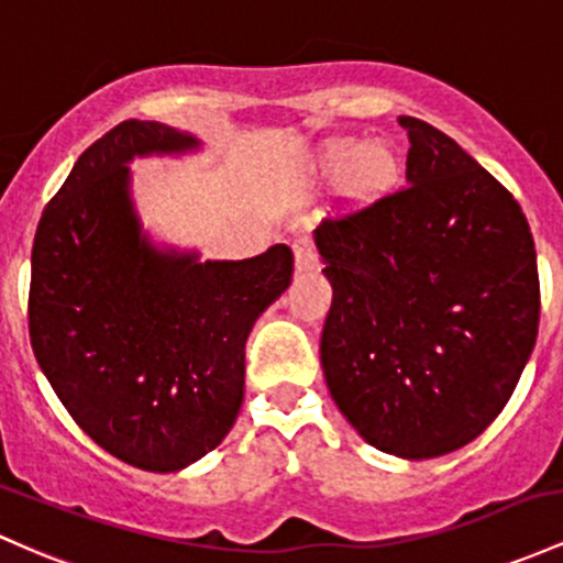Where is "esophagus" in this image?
Returning a JSON list of instances; mask_svg holds the SVG:
<instances>
[{"mask_svg":"<svg viewBox=\"0 0 563 563\" xmlns=\"http://www.w3.org/2000/svg\"><path fill=\"white\" fill-rule=\"evenodd\" d=\"M292 252H295V268L298 271H311L316 268V250L308 236H298L292 242Z\"/></svg>","mask_w":563,"mask_h":563,"instance_id":"esophagus-1","label":"esophagus"}]
</instances>
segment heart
<instances>
[{"label": "heart", "mask_w": 563, "mask_h": 563, "mask_svg": "<svg viewBox=\"0 0 563 563\" xmlns=\"http://www.w3.org/2000/svg\"><path fill=\"white\" fill-rule=\"evenodd\" d=\"M319 173L327 180L345 178V197L353 205H366L399 183L401 164L388 145L338 141L327 145V151L321 154Z\"/></svg>", "instance_id": "obj_1"}]
</instances>
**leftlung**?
I'll return each mask as SVG.
<instances>
[{
  "label": "left lung",
  "instance_id": "left-lung-1",
  "mask_svg": "<svg viewBox=\"0 0 563 563\" xmlns=\"http://www.w3.org/2000/svg\"><path fill=\"white\" fill-rule=\"evenodd\" d=\"M407 186L321 220V366L340 412L407 460L471 444L514 396L540 324L519 201L450 135L401 117Z\"/></svg>",
  "mask_w": 563,
  "mask_h": 563
}]
</instances>
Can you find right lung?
Listing matches in <instances>:
<instances>
[{"mask_svg":"<svg viewBox=\"0 0 563 563\" xmlns=\"http://www.w3.org/2000/svg\"><path fill=\"white\" fill-rule=\"evenodd\" d=\"M197 145L156 122L117 124L47 201L31 250L29 334L42 372L95 444L156 473L186 468L231 431L247 334L295 268L287 244L197 263L141 236L124 164Z\"/></svg>","mask_w":563,"mask_h":563,"instance_id":"obj_1","label":"right lung"}]
</instances>
